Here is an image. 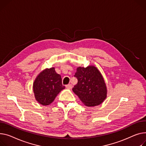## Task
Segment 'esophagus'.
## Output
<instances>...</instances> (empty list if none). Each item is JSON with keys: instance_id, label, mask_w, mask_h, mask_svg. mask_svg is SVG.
<instances>
[{"instance_id": "obj_1", "label": "esophagus", "mask_w": 146, "mask_h": 146, "mask_svg": "<svg viewBox=\"0 0 146 146\" xmlns=\"http://www.w3.org/2000/svg\"><path fill=\"white\" fill-rule=\"evenodd\" d=\"M66 87L67 89H71L72 88V84H67L66 86Z\"/></svg>"}]
</instances>
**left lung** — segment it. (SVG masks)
<instances>
[{"mask_svg":"<svg viewBox=\"0 0 146 146\" xmlns=\"http://www.w3.org/2000/svg\"><path fill=\"white\" fill-rule=\"evenodd\" d=\"M77 83L72 89L84 105L93 107L100 104L107 97V88L103 77L93 66L77 68L74 76Z\"/></svg>","mask_w":146,"mask_h":146,"instance_id":"obj_1","label":"left lung"}]
</instances>
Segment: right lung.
<instances>
[{
  "instance_id": "obj_1",
  "label": "right lung",
  "mask_w": 146,
  "mask_h": 146,
  "mask_svg": "<svg viewBox=\"0 0 146 146\" xmlns=\"http://www.w3.org/2000/svg\"><path fill=\"white\" fill-rule=\"evenodd\" d=\"M64 88L61 76L56 72L54 67L41 72L37 76L33 86L36 100L43 106L52 103L57 95Z\"/></svg>"
}]
</instances>
